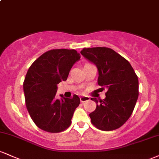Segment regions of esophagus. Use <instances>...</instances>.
<instances>
[{"instance_id": "34e87169", "label": "esophagus", "mask_w": 159, "mask_h": 159, "mask_svg": "<svg viewBox=\"0 0 159 159\" xmlns=\"http://www.w3.org/2000/svg\"><path fill=\"white\" fill-rule=\"evenodd\" d=\"M80 100H81V102H85L89 101V100H90V98H89L88 96H81V97L80 98Z\"/></svg>"}]
</instances>
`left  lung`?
<instances>
[{
  "label": "left lung",
  "mask_w": 159,
  "mask_h": 159,
  "mask_svg": "<svg viewBox=\"0 0 159 159\" xmlns=\"http://www.w3.org/2000/svg\"><path fill=\"white\" fill-rule=\"evenodd\" d=\"M81 54L97 67L100 89H107L99 102L91 98L96 103V110L89 114L91 123L100 130H115L132 114L139 94L138 76L129 62L111 48H83Z\"/></svg>",
  "instance_id": "obj_1"
}]
</instances>
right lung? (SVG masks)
Returning a JSON list of instances; mask_svg holds the SVG:
<instances>
[{"label": "right lung", "instance_id": "1", "mask_svg": "<svg viewBox=\"0 0 159 159\" xmlns=\"http://www.w3.org/2000/svg\"><path fill=\"white\" fill-rule=\"evenodd\" d=\"M74 49H53L42 54L27 71L23 84L25 103L30 117L42 130L61 132L72 123L74 111L80 104L77 95L55 98L57 84L66 81L69 71L80 60Z\"/></svg>", "mask_w": 159, "mask_h": 159}]
</instances>
